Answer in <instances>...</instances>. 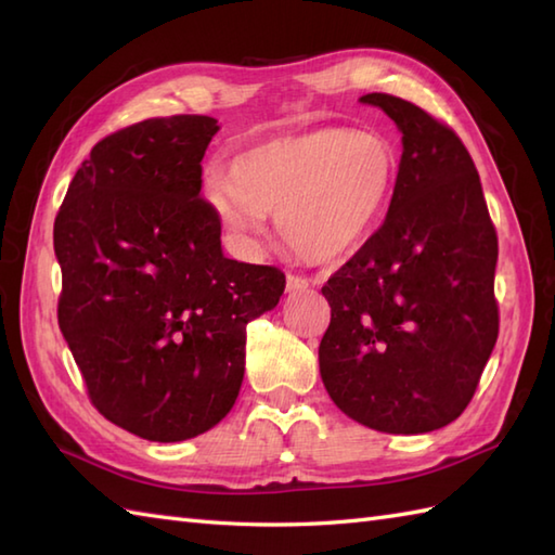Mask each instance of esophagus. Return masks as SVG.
I'll return each instance as SVG.
<instances>
[{
	"label": "esophagus",
	"mask_w": 555,
	"mask_h": 555,
	"mask_svg": "<svg viewBox=\"0 0 555 555\" xmlns=\"http://www.w3.org/2000/svg\"><path fill=\"white\" fill-rule=\"evenodd\" d=\"M308 286H310V279H305V276H300V274H288V276H286V288H288L291 293L305 291Z\"/></svg>",
	"instance_id": "1"
}]
</instances>
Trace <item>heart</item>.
<instances>
[{
    "label": "heart",
    "instance_id": "heart-1",
    "mask_svg": "<svg viewBox=\"0 0 555 555\" xmlns=\"http://www.w3.org/2000/svg\"><path fill=\"white\" fill-rule=\"evenodd\" d=\"M398 173L393 145L352 128L271 140L233 162V183L217 179L211 195L229 227L255 238L267 211L298 255L326 262L379 227Z\"/></svg>",
    "mask_w": 555,
    "mask_h": 555
}]
</instances>
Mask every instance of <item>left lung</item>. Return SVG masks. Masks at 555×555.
Returning a JSON list of instances; mask_svg holds the SVG:
<instances>
[{"mask_svg":"<svg viewBox=\"0 0 555 555\" xmlns=\"http://www.w3.org/2000/svg\"><path fill=\"white\" fill-rule=\"evenodd\" d=\"M403 133L388 215L322 286L328 396L386 434H424L463 415L499 338V238L479 173L451 126L370 92Z\"/></svg>","mask_w":555,"mask_h":555,"instance_id":"obj_1","label":"left lung"}]
</instances>
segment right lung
I'll use <instances>...</instances> for the list:
<instances>
[{"instance_id":"obj_1","label":"right lung","mask_w":555,"mask_h":555,"mask_svg":"<svg viewBox=\"0 0 555 555\" xmlns=\"http://www.w3.org/2000/svg\"><path fill=\"white\" fill-rule=\"evenodd\" d=\"M217 119L176 114L92 147L54 219L59 328L90 403L147 441H185L229 415L245 372V326L276 308L279 267L221 253L199 197Z\"/></svg>"}]
</instances>
